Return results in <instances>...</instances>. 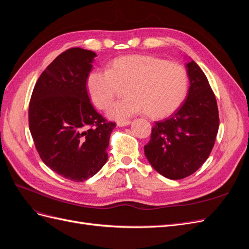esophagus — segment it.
<instances>
[{
  "mask_svg": "<svg viewBox=\"0 0 249 249\" xmlns=\"http://www.w3.org/2000/svg\"><path fill=\"white\" fill-rule=\"evenodd\" d=\"M131 122L130 120H124V122H118L117 125L118 126H126V125H130Z\"/></svg>",
  "mask_w": 249,
  "mask_h": 249,
  "instance_id": "34e87169",
  "label": "esophagus"
}]
</instances>
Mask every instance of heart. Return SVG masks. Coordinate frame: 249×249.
I'll return each instance as SVG.
<instances>
[{"instance_id": "1", "label": "heart", "mask_w": 249, "mask_h": 249, "mask_svg": "<svg viewBox=\"0 0 249 249\" xmlns=\"http://www.w3.org/2000/svg\"><path fill=\"white\" fill-rule=\"evenodd\" d=\"M126 85L127 96L107 111L111 119L124 120L145 111L153 117L170 114L185 99L188 76L184 67L164 59L127 55L113 60L108 70L91 71L86 80L90 100L100 109H106L119 86Z\"/></svg>"}]
</instances>
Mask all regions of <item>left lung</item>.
Wrapping results in <instances>:
<instances>
[{
    "mask_svg": "<svg viewBox=\"0 0 249 249\" xmlns=\"http://www.w3.org/2000/svg\"><path fill=\"white\" fill-rule=\"evenodd\" d=\"M186 69L190 81L186 101L175 114L155 124L144 146L149 164L170 179L190 176L206 162L219 127L216 97L206 74L193 60Z\"/></svg>",
    "mask_w": 249,
    "mask_h": 249,
    "instance_id": "8db88e82",
    "label": "left lung"
}]
</instances>
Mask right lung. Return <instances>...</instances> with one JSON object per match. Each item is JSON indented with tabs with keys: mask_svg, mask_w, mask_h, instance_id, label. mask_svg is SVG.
<instances>
[{
	"mask_svg": "<svg viewBox=\"0 0 249 249\" xmlns=\"http://www.w3.org/2000/svg\"><path fill=\"white\" fill-rule=\"evenodd\" d=\"M96 54L72 48L60 54L37 80L29 105V127L43 163L74 182L99 172L108 160L114 123L90 103L86 80Z\"/></svg>",
	"mask_w": 249,
	"mask_h": 249,
	"instance_id": "obj_1",
	"label": "right lung"
}]
</instances>
